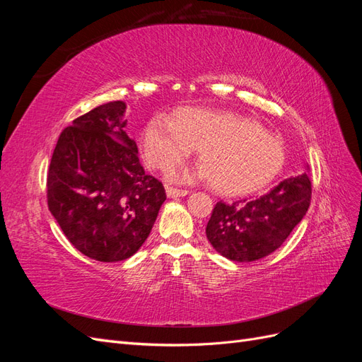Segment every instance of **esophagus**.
Masks as SVG:
<instances>
[{"mask_svg": "<svg viewBox=\"0 0 362 362\" xmlns=\"http://www.w3.org/2000/svg\"><path fill=\"white\" fill-rule=\"evenodd\" d=\"M166 193L169 198H180V196L189 194V190H182V189H175V187H168Z\"/></svg>", "mask_w": 362, "mask_h": 362, "instance_id": "esophagus-1", "label": "esophagus"}]
</instances>
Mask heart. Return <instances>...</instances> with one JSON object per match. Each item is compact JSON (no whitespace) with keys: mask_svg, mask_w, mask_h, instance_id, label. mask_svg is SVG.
Masks as SVG:
<instances>
[{"mask_svg":"<svg viewBox=\"0 0 362 362\" xmlns=\"http://www.w3.org/2000/svg\"><path fill=\"white\" fill-rule=\"evenodd\" d=\"M144 154L152 168L169 172L196 149L204 166L173 173L175 180H208L221 194L245 196L264 189L281 172L286 152L281 141L255 120L231 112L185 107L175 120L151 119L144 131Z\"/></svg>","mask_w":362,"mask_h":362,"instance_id":"heart-1","label":"heart"}]
</instances>
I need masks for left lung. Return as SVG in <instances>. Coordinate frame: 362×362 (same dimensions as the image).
<instances>
[{"label": "left lung", "mask_w": 362, "mask_h": 362, "mask_svg": "<svg viewBox=\"0 0 362 362\" xmlns=\"http://www.w3.org/2000/svg\"><path fill=\"white\" fill-rule=\"evenodd\" d=\"M306 173L281 181L254 201H218L206 223V238L233 261H255L276 250L306 214L311 204Z\"/></svg>", "instance_id": "left-lung-1"}]
</instances>
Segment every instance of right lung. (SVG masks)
I'll use <instances>...</instances> for the list:
<instances>
[{
	"label": "right lung",
	"instance_id": "add662e5",
	"mask_svg": "<svg viewBox=\"0 0 362 362\" xmlns=\"http://www.w3.org/2000/svg\"><path fill=\"white\" fill-rule=\"evenodd\" d=\"M124 112L125 104L113 101L74 119L57 140L47 178L48 208L63 234L104 262L134 255L166 201L124 131Z\"/></svg>",
	"mask_w": 362,
	"mask_h": 362
}]
</instances>
